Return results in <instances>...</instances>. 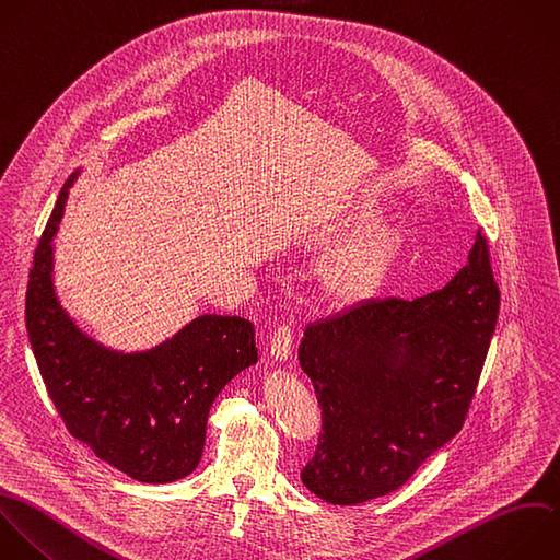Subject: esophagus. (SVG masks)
<instances>
[{
	"instance_id": "1",
	"label": "esophagus",
	"mask_w": 560,
	"mask_h": 560,
	"mask_svg": "<svg viewBox=\"0 0 560 560\" xmlns=\"http://www.w3.org/2000/svg\"><path fill=\"white\" fill-rule=\"evenodd\" d=\"M291 346H293V330L289 324H280L276 326L271 339H269V352L276 361H284L291 354Z\"/></svg>"
}]
</instances>
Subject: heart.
Instances as JSON below:
<instances>
[{"mask_svg": "<svg viewBox=\"0 0 560 560\" xmlns=\"http://www.w3.org/2000/svg\"><path fill=\"white\" fill-rule=\"evenodd\" d=\"M372 214L361 206L346 219L343 225H359ZM400 249V232L389 223H376L348 241L326 265L324 287L339 302H357L368 298L389 271Z\"/></svg>", "mask_w": 560, "mask_h": 560, "instance_id": "heart-1", "label": "heart"}]
</instances>
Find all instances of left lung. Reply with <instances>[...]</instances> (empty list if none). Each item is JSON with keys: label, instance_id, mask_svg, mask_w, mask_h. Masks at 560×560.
Listing matches in <instances>:
<instances>
[{"label": "left lung", "instance_id": "1", "mask_svg": "<svg viewBox=\"0 0 560 560\" xmlns=\"http://www.w3.org/2000/svg\"><path fill=\"white\" fill-rule=\"evenodd\" d=\"M499 315L488 241L440 291L370 300L306 326L298 354L322 407L304 486L335 505L400 488L464 424Z\"/></svg>", "mask_w": 560, "mask_h": 560}]
</instances>
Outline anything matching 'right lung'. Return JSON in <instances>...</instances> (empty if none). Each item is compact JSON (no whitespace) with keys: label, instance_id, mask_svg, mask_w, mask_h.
<instances>
[{"label":"right lung","instance_id":"right-lung-1","mask_svg":"<svg viewBox=\"0 0 560 560\" xmlns=\"http://www.w3.org/2000/svg\"><path fill=\"white\" fill-rule=\"evenodd\" d=\"M74 177L59 192L28 276L26 328L42 378L68 431L101 459L147 483L182 479L201 459L217 394L258 359L254 326L203 315L144 354L88 339L52 289V236Z\"/></svg>","mask_w":560,"mask_h":560}]
</instances>
